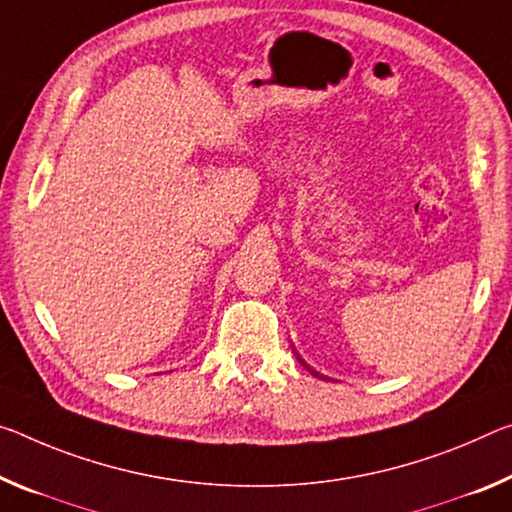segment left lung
Here are the masks:
<instances>
[{
  "label": "left lung",
  "instance_id": "8db88e82",
  "mask_svg": "<svg viewBox=\"0 0 512 512\" xmlns=\"http://www.w3.org/2000/svg\"><path fill=\"white\" fill-rule=\"evenodd\" d=\"M298 362H300V364H303V367H307V364H305V362H303V360H300V358H298ZM307 369H310V367H307ZM310 371H312V373H314V376H319V373H316V371H314V369H310ZM319 378H321V376H319Z\"/></svg>",
  "mask_w": 512,
  "mask_h": 512
}]
</instances>
